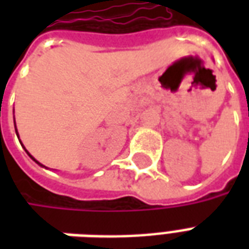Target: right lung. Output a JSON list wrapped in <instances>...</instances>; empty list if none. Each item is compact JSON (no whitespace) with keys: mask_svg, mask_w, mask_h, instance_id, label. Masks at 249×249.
Instances as JSON below:
<instances>
[{"mask_svg":"<svg viewBox=\"0 0 249 249\" xmlns=\"http://www.w3.org/2000/svg\"><path fill=\"white\" fill-rule=\"evenodd\" d=\"M14 125H16V121H14ZM16 135H17V137H18V139H19V136H18V132H17V128H16ZM19 142H21V141H19ZM21 145H22V144H21ZM24 149H25V146H24ZM25 151H26V149H25ZM26 153H28V155H29V157H30V159H32V160H33V161H36V162H37V164H38V165H40V167H44V168H45V165H42V164H41V162H38V161H37V160H36L35 157H33V156H32V155H30L29 152L26 151Z\"/></svg>","mask_w":249,"mask_h":249,"instance_id":"right-lung-1","label":"right lung"}]
</instances>
